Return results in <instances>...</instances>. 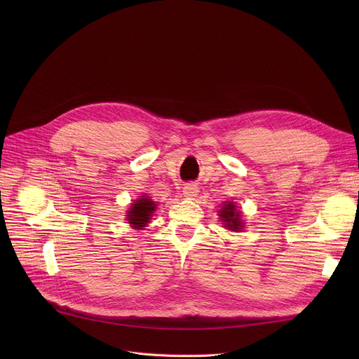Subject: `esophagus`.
<instances>
[{"mask_svg": "<svg viewBox=\"0 0 359 359\" xmlns=\"http://www.w3.org/2000/svg\"><path fill=\"white\" fill-rule=\"evenodd\" d=\"M197 193H198L197 184H194V183H187V184H184V187H183V194H184V197L191 198V197L197 196Z\"/></svg>", "mask_w": 359, "mask_h": 359, "instance_id": "34e87169", "label": "esophagus"}]
</instances>
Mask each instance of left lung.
<instances>
[{"label":"left lung","mask_w":359,"mask_h":359,"mask_svg":"<svg viewBox=\"0 0 359 359\" xmlns=\"http://www.w3.org/2000/svg\"><path fill=\"white\" fill-rule=\"evenodd\" d=\"M222 222H224L226 227H229L231 231H240L243 229V223L240 220V212L236 209L234 203L229 201L227 204H224L223 209L219 212Z\"/></svg>","instance_id":"8db88e82"}]
</instances>
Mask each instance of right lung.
<instances>
[{
	"label": "right lung",
	"instance_id": "obj_1",
	"mask_svg": "<svg viewBox=\"0 0 359 359\" xmlns=\"http://www.w3.org/2000/svg\"><path fill=\"white\" fill-rule=\"evenodd\" d=\"M156 210L155 201H151L149 197H142L132 204L130 210L128 212V222L135 229H142L149 222L151 213Z\"/></svg>",
	"mask_w": 359,
	"mask_h": 359
}]
</instances>
